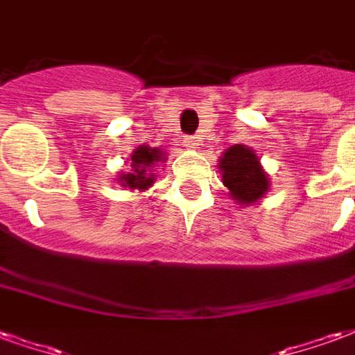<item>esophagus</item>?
Wrapping results in <instances>:
<instances>
[{
  "label": "esophagus",
  "mask_w": 355,
  "mask_h": 355,
  "mask_svg": "<svg viewBox=\"0 0 355 355\" xmlns=\"http://www.w3.org/2000/svg\"><path fill=\"white\" fill-rule=\"evenodd\" d=\"M184 146L188 148V150H198L199 148L198 137H184Z\"/></svg>",
  "instance_id": "obj_1"
}]
</instances>
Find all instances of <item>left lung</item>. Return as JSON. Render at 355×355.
Listing matches in <instances>:
<instances>
[{"mask_svg":"<svg viewBox=\"0 0 355 355\" xmlns=\"http://www.w3.org/2000/svg\"><path fill=\"white\" fill-rule=\"evenodd\" d=\"M222 182L239 205H254L269 191V175L258 156L244 144H233L220 157Z\"/></svg>","mask_w":355,"mask_h":355,"instance_id":"obj_1","label":"left lung"}]
</instances>
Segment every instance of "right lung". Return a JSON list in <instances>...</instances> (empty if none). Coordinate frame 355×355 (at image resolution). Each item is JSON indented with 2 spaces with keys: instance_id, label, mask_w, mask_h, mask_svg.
<instances>
[{
  "instance_id": "obj_1",
  "label": "right lung",
  "mask_w": 355,
  "mask_h": 355,
  "mask_svg": "<svg viewBox=\"0 0 355 355\" xmlns=\"http://www.w3.org/2000/svg\"><path fill=\"white\" fill-rule=\"evenodd\" d=\"M157 162H165L164 150L159 148H150V146H137L133 154H131V169L128 173H122L118 177V182L128 188V190H148L154 180H156V175L152 173V167L157 164Z\"/></svg>"
}]
</instances>
